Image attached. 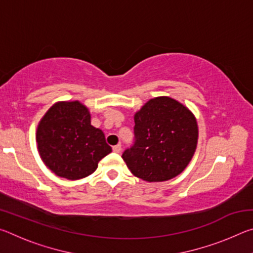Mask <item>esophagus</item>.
<instances>
[{
	"label": "esophagus",
	"instance_id": "34e87169",
	"mask_svg": "<svg viewBox=\"0 0 253 253\" xmlns=\"http://www.w3.org/2000/svg\"><path fill=\"white\" fill-rule=\"evenodd\" d=\"M113 151H114V153H121L122 152V145L121 144H117V145H115V146L113 147Z\"/></svg>",
	"mask_w": 253,
	"mask_h": 253
}]
</instances>
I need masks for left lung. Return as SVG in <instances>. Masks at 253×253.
Listing matches in <instances>:
<instances>
[{
    "label": "left lung",
    "instance_id": "left-lung-1",
    "mask_svg": "<svg viewBox=\"0 0 253 253\" xmlns=\"http://www.w3.org/2000/svg\"><path fill=\"white\" fill-rule=\"evenodd\" d=\"M134 144L123 160L136 177L164 182L185 169L198 145V123L191 110L169 97L148 100L134 117Z\"/></svg>",
    "mask_w": 253,
    "mask_h": 253
}]
</instances>
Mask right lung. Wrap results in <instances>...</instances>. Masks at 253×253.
Wrapping results in <instances>:
<instances>
[{"instance_id":"obj_1","label":"right lung","mask_w":253,"mask_h":253,"mask_svg":"<svg viewBox=\"0 0 253 253\" xmlns=\"http://www.w3.org/2000/svg\"><path fill=\"white\" fill-rule=\"evenodd\" d=\"M37 143L48 169L67 179L90 175L111 152L104 132L91 125L90 113L78 100L57 102L46 111L38 125Z\"/></svg>"}]
</instances>
